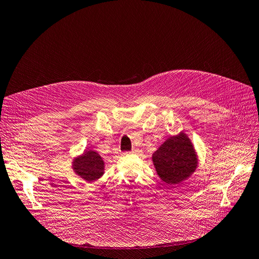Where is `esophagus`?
Here are the masks:
<instances>
[{"mask_svg":"<svg viewBox=\"0 0 259 259\" xmlns=\"http://www.w3.org/2000/svg\"><path fill=\"white\" fill-rule=\"evenodd\" d=\"M136 152H138L137 150H133V151H131V153H136Z\"/></svg>","mask_w":259,"mask_h":259,"instance_id":"esophagus-1","label":"esophagus"}]
</instances>
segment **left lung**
I'll return each instance as SVG.
<instances>
[{"instance_id": "obj_1", "label": "left lung", "mask_w": 259, "mask_h": 259, "mask_svg": "<svg viewBox=\"0 0 259 259\" xmlns=\"http://www.w3.org/2000/svg\"><path fill=\"white\" fill-rule=\"evenodd\" d=\"M156 173L166 185H177L189 178L198 166L194 147L185 133L171 136L152 154Z\"/></svg>"}]
</instances>
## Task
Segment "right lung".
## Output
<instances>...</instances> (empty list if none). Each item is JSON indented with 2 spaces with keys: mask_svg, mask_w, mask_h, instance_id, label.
Listing matches in <instances>:
<instances>
[{
  "mask_svg": "<svg viewBox=\"0 0 259 259\" xmlns=\"http://www.w3.org/2000/svg\"><path fill=\"white\" fill-rule=\"evenodd\" d=\"M72 168L85 182L93 183L104 175L105 162L96 151L85 150L73 160Z\"/></svg>",
  "mask_w": 259,
  "mask_h": 259,
  "instance_id": "add662e5",
  "label": "right lung"
}]
</instances>
